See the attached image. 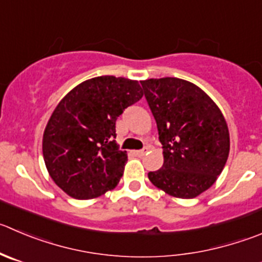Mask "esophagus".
I'll return each mask as SVG.
<instances>
[{
  "label": "esophagus",
  "mask_w": 262,
  "mask_h": 262,
  "mask_svg": "<svg viewBox=\"0 0 262 262\" xmlns=\"http://www.w3.org/2000/svg\"><path fill=\"white\" fill-rule=\"evenodd\" d=\"M146 150H148V149H141V150H135V156H138V157H143V156H145V153H146Z\"/></svg>",
  "instance_id": "obj_1"
}]
</instances>
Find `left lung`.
Returning <instances> with one entry per match:
<instances>
[{"instance_id":"obj_1","label":"left lung","mask_w":262,"mask_h":262,"mask_svg":"<svg viewBox=\"0 0 262 262\" xmlns=\"http://www.w3.org/2000/svg\"><path fill=\"white\" fill-rule=\"evenodd\" d=\"M158 127L163 166L148 173L175 198H195L223 172L230 136L220 108L202 89L175 77L140 81Z\"/></svg>"}]
</instances>
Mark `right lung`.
Wrapping results in <instances>:
<instances>
[{"mask_svg": "<svg viewBox=\"0 0 262 262\" xmlns=\"http://www.w3.org/2000/svg\"><path fill=\"white\" fill-rule=\"evenodd\" d=\"M138 81L101 76L77 84L52 112L42 138L49 175L69 196L92 199L117 186L127 153L116 143V121L143 98Z\"/></svg>", "mask_w": 262, "mask_h": 262, "instance_id": "add662e5", "label": "right lung"}]
</instances>
